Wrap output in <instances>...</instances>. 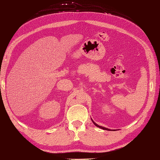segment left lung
<instances>
[{
    "instance_id": "obj_1",
    "label": "left lung",
    "mask_w": 160,
    "mask_h": 160,
    "mask_svg": "<svg viewBox=\"0 0 160 160\" xmlns=\"http://www.w3.org/2000/svg\"><path fill=\"white\" fill-rule=\"evenodd\" d=\"M92 122H93V123L95 125V126H97V127H99V128H101V129H103V130H108V131H111L109 129H108V128H105V127H102V126H100V125H97V123L96 122H94L93 120H92Z\"/></svg>"
}]
</instances>
